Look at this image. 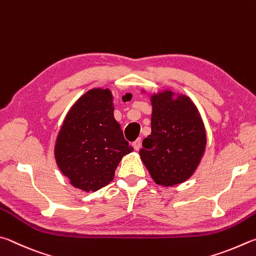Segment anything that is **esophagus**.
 Returning <instances> with one entry per match:
<instances>
[{
	"instance_id": "esophagus-1",
	"label": "esophagus",
	"mask_w": 256,
	"mask_h": 256,
	"mask_svg": "<svg viewBox=\"0 0 256 256\" xmlns=\"http://www.w3.org/2000/svg\"><path fill=\"white\" fill-rule=\"evenodd\" d=\"M140 145H142V140H140V138H137V140L132 142L134 148H135L136 150H138L140 148Z\"/></svg>"
}]
</instances>
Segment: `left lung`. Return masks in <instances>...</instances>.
I'll list each match as a JSON object with an SVG mask.
<instances>
[{"label": "left lung", "instance_id": "left-lung-1", "mask_svg": "<svg viewBox=\"0 0 256 256\" xmlns=\"http://www.w3.org/2000/svg\"><path fill=\"white\" fill-rule=\"evenodd\" d=\"M152 132L140 154L158 184L171 186L186 181L206 148L201 116L189 98L164 91L152 96Z\"/></svg>", "mask_w": 256, "mask_h": 256}]
</instances>
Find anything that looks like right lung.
<instances>
[{
	"label": "right lung",
	"instance_id": "obj_1",
	"mask_svg": "<svg viewBox=\"0 0 256 256\" xmlns=\"http://www.w3.org/2000/svg\"><path fill=\"white\" fill-rule=\"evenodd\" d=\"M126 94L124 98H130ZM109 90L93 88L72 106L55 145V158L70 184L98 191L114 180L122 156L132 152L114 116Z\"/></svg>",
	"mask_w": 256,
	"mask_h": 256
}]
</instances>
